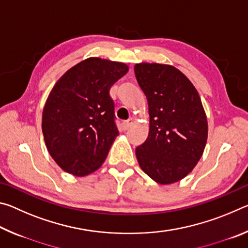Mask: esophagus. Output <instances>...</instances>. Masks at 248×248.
I'll use <instances>...</instances> for the list:
<instances>
[{"label": "esophagus", "mask_w": 248, "mask_h": 248, "mask_svg": "<svg viewBox=\"0 0 248 248\" xmlns=\"http://www.w3.org/2000/svg\"><path fill=\"white\" fill-rule=\"evenodd\" d=\"M132 124H133V119L132 118H129L128 120L123 121V127H124V130H127V129H129L130 127H131Z\"/></svg>", "instance_id": "34e87169"}]
</instances>
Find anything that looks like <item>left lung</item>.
Returning a JSON list of instances; mask_svg holds the SVG:
<instances>
[{
  "instance_id": "left-lung-1",
  "label": "left lung",
  "mask_w": 248,
  "mask_h": 248,
  "mask_svg": "<svg viewBox=\"0 0 248 248\" xmlns=\"http://www.w3.org/2000/svg\"><path fill=\"white\" fill-rule=\"evenodd\" d=\"M149 104L150 132L136 149L139 165L158 184L178 182L194 170L203 153L208 123L198 92L174 66L134 65Z\"/></svg>"
}]
</instances>
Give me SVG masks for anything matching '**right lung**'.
<instances>
[{"mask_svg":"<svg viewBox=\"0 0 248 248\" xmlns=\"http://www.w3.org/2000/svg\"><path fill=\"white\" fill-rule=\"evenodd\" d=\"M128 66L99 58L79 62L62 75L46 102L43 133L50 155L75 176L93 173L118 136L109 90Z\"/></svg>","mask_w":248,"mask_h":248,"instance_id":"right-lung-1","label":"right lung"}]
</instances>
